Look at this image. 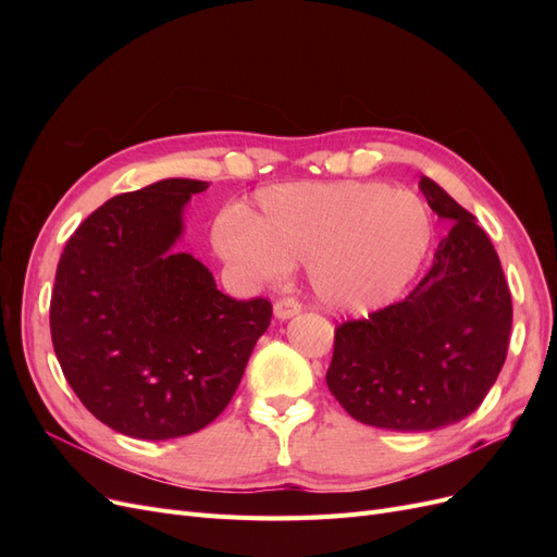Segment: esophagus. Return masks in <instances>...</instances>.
<instances>
[{
  "label": "esophagus",
  "mask_w": 557,
  "mask_h": 557,
  "mask_svg": "<svg viewBox=\"0 0 557 557\" xmlns=\"http://www.w3.org/2000/svg\"><path fill=\"white\" fill-rule=\"evenodd\" d=\"M301 311V307L297 305L295 299H278L274 305V315L278 320H290L293 315H297Z\"/></svg>",
  "instance_id": "obj_1"
}]
</instances>
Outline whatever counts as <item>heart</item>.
I'll return each instance as SVG.
<instances>
[{
	"label": "heart",
	"mask_w": 557,
	"mask_h": 557,
	"mask_svg": "<svg viewBox=\"0 0 557 557\" xmlns=\"http://www.w3.org/2000/svg\"><path fill=\"white\" fill-rule=\"evenodd\" d=\"M430 242L425 201L379 181L272 185L258 195V213L227 209L213 225L218 256L239 272L278 281L307 262L320 305L344 313L393 301Z\"/></svg>",
	"instance_id": "b5f03b06"
}]
</instances>
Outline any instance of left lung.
Wrapping results in <instances>:
<instances>
[{
  "instance_id": "1",
  "label": "left lung",
  "mask_w": 557,
  "mask_h": 557,
  "mask_svg": "<svg viewBox=\"0 0 557 557\" xmlns=\"http://www.w3.org/2000/svg\"><path fill=\"white\" fill-rule=\"evenodd\" d=\"M430 209L450 223L416 290L334 332L327 387L364 425L430 432L474 413L507 360L511 293L476 218L432 178Z\"/></svg>"
}]
</instances>
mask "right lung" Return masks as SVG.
I'll return each mask as SVG.
<instances>
[{
  "mask_svg": "<svg viewBox=\"0 0 557 557\" xmlns=\"http://www.w3.org/2000/svg\"><path fill=\"white\" fill-rule=\"evenodd\" d=\"M207 181L164 178L109 199L66 242L50 297V336L66 383L97 420L164 442L223 413L272 305L215 288L176 244Z\"/></svg>",
  "mask_w": 557,
  "mask_h": 557,
  "instance_id": "add662e5",
  "label": "right lung"
}]
</instances>
